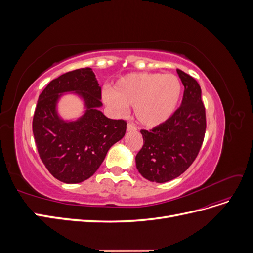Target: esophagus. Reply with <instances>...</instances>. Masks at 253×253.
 Instances as JSON below:
<instances>
[{"mask_svg":"<svg viewBox=\"0 0 253 253\" xmlns=\"http://www.w3.org/2000/svg\"><path fill=\"white\" fill-rule=\"evenodd\" d=\"M136 129H137V127L133 124H127V126H126L127 132H133V131H136Z\"/></svg>","mask_w":253,"mask_h":253,"instance_id":"1","label":"esophagus"}]
</instances>
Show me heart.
Segmentation results:
<instances>
[{
	"instance_id": "heart-1",
	"label": "heart",
	"mask_w": 253,
	"mask_h": 253,
	"mask_svg": "<svg viewBox=\"0 0 253 253\" xmlns=\"http://www.w3.org/2000/svg\"><path fill=\"white\" fill-rule=\"evenodd\" d=\"M182 95L177 76L159 73H129L103 91V101L117 114L133 105L134 115L144 127L163 125L175 113Z\"/></svg>"
}]
</instances>
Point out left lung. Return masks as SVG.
Here are the masks:
<instances>
[{
    "instance_id": "1",
    "label": "left lung",
    "mask_w": 253,
    "mask_h": 253,
    "mask_svg": "<svg viewBox=\"0 0 253 253\" xmlns=\"http://www.w3.org/2000/svg\"><path fill=\"white\" fill-rule=\"evenodd\" d=\"M185 86L179 108L163 125L141 129L143 145L136 155L137 170L145 179L167 182L178 177L192 165L206 133V111L197 81L180 70Z\"/></svg>"
}]
</instances>
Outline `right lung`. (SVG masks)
I'll return each instance as SVG.
<instances>
[{
    "label": "right lung",
    "mask_w": 253,
    "mask_h": 253,
    "mask_svg": "<svg viewBox=\"0 0 253 253\" xmlns=\"http://www.w3.org/2000/svg\"><path fill=\"white\" fill-rule=\"evenodd\" d=\"M81 96L87 110L75 122H65L56 112L63 92ZM101 87L91 68H79L51 80L39 96L33 133L40 158L49 173L65 183H78L98 170L114 143L124 138L126 121L110 119L98 109Z\"/></svg>",
    "instance_id": "right-lung-1"
}]
</instances>
